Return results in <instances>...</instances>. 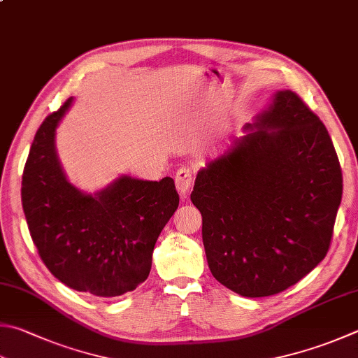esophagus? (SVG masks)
Listing matches in <instances>:
<instances>
[{"mask_svg": "<svg viewBox=\"0 0 358 358\" xmlns=\"http://www.w3.org/2000/svg\"><path fill=\"white\" fill-rule=\"evenodd\" d=\"M193 179H194V176H193L192 168H188V166L179 168L176 176H174V182H176V188L182 198H185V194L188 193V190H190Z\"/></svg>", "mask_w": 358, "mask_h": 358, "instance_id": "34e87169", "label": "esophagus"}]
</instances>
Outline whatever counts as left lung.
Instances as JSON below:
<instances>
[{
	"label": "left lung",
	"instance_id": "8db88e82",
	"mask_svg": "<svg viewBox=\"0 0 358 358\" xmlns=\"http://www.w3.org/2000/svg\"><path fill=\"white\" fill-rule=\"evenodd\" d=\"M231 151L198 173L208 268L246 298L284 292L326 257L343 174L322 121L292 90L246 124Z\"/></svg>",
	"mask_w": 358,
	"mask_h": 358
}]
</instances>
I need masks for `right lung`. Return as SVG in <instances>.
I'll return each instance as SVG.
<instances>
[{"mask_svg":"<svg viewBox=\"0 0 358 358\" xmlns=\"http://www.w3.org/2000/svg\"><path fill=\"white\" fill-rule=\"evenodd\" d=\"M71 98L45 118L22 180L31 238L54 278L76 292L113 298L151 271L154 245L179 206L171 178L121 176L95 194L79 192L60 168L54 136Z\"/></svg>","mask_w":358,"mask_h":358,"instance_id":"right-lung-1","label":"right lung"}]
</instances>
